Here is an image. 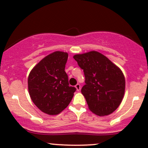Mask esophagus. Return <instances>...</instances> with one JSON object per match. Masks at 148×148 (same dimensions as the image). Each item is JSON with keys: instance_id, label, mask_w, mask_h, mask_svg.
Returning a JSON list of instances; mask_svg holds the SVG:
<instances>
[{"instance_id": "obj_1", "label": "esophagus", "mask_w": 148, "mask_h": 148, "mask_svg": "<svg viewBox=\"0 0 148 148\" xmlns=\"http://www.w3.org/2000/svg\"><path fill=\"white\" fill-rule=\"evenodd\" d=\"M76 89H77V91H80V84H76Z\"/></svg>"}]
</instances>
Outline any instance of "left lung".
<instances>
[{"label": "left lung", "instance_id": "8db88e82", "mask_svg": "<svg viewBox=\"0 0 148 148\" xmlns=\"http://www.w3.org/2000/svg\"><path fill=\"white\" fill-rule=\"evenodd\" d=\"M74 59L83 70L85 85L81 92L89 109L100 116L115 111L125 91V78L120 69L96 51L76 55Z\"/></svg>", "mask_w": 148, "mask_h": 148}]
</instances>
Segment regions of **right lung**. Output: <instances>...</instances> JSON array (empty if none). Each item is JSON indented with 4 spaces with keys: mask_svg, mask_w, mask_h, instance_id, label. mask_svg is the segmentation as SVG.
I'll use <instances>...</instances> for the list:
<instances>
[{
    "mask_svg": "<svg viewBox=\"0 0 148 148\" xmlns=\"http://www.w3.org/2000/svg\"><path fill=\"white\" fill-rule=\"evenodd\" d=\"M67 52L56 51L40 61L30 72L28 88L37 107L48 115H57L64 110L76 89L69 85L65 72Z\"/></svg>",
    "mask_w": 148,
    "mask_h": 148,
    "instance_id": "right-lung-1",
    "label": "right lung"
}]
</instances>
